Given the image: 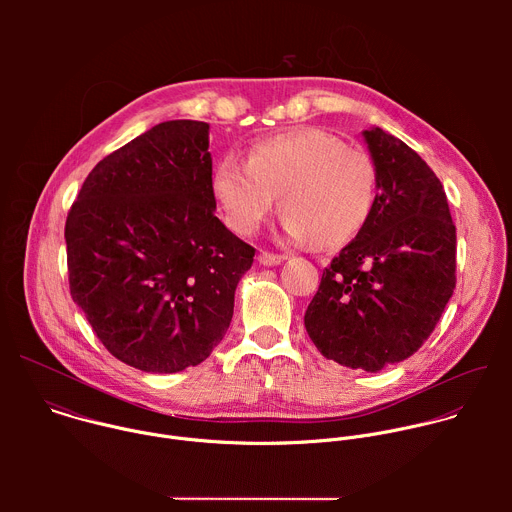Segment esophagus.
<instances>
[{
	"label": "esophagus",
	"instance_id": "1",
	"mask_svg": "<svg viewBox=\"0 0 512 512\" xmlns=\"http://www.w3.org/2000/svg\"><path fill=\"white\" fill-rule=\"evenodd\" d=\"M285 259H287V257L281 255V253H271V251H261V253H259V263H261V265H267V267L279 265V263H283Z\"/></svg>",
	"mask_w": 512,
	"mask_h": 512
}]
</instances>
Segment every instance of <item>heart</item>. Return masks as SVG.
<instances>
[{
    "mask_svg": "<svg viewBox=\"0 0 512 512\" xmlns=\"http://www.w3.org/2000/svg\"><path fill=\"white\" fill-rule=\"evenodd\" d=\"M212 192L239 235L255 233L281 196L291 237L336 247L367 223L377 196V166L358 145L342 143L330 131L296 127L257 141L247 164L218 162Z\"/></svg>",
    "mask_w": 512,
    "mask_h": 512,
    "instance_id": "heart-1",
    "label": "heart"
}]
</instances>
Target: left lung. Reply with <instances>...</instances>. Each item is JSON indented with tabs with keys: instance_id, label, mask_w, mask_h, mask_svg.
<instances>
[{
	"instance_id": "8db88e82",
	"label": "left lung",
	"mask_w": 512,
	"mask_h": 512,
	"mask_svg": "<svg viewBox=\"0 0 512 512\" xmlns=\"http://www.w3.org/2000/svg\"><path fill=\"white\" fill-rule=\"evenodd\" d=\"M377 166L367 223L330 261L304 324L342 367L381 371L421 348L456 289V225L433 170L395 135L364 131Z\"/></svg>"
}]
</instances>
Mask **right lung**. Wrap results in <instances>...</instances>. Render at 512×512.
I'll list each match as a JSON object with an SVG mask.
<instances>
[{"label":"right lung","instance_id":"1","mask_svg":"<svg viewBox=\"0 0 512 512\" xmlns=\"http://www.w3.org/2000/svg\"><path fill=\"white\" fill-rule=\"evenodd\" d=\"M208 123L166 121L103 158L72 202L68 285L97 338L145 373L206 360L255 249L214 216Z\"/></svg>","mask_w":512,"mask_h":512}]
</instances>
